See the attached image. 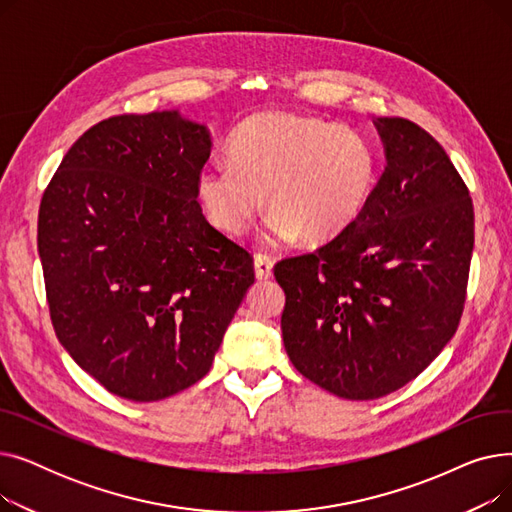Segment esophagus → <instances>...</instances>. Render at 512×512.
Returning <instances> with one entry per match:
<instances>
[{
    "mask_svg": "<svg viewBox=\"0 0 512 512\" xmlns=\"http://www.w3.org/2000/svg\"><path fill=\"white\" fill-rule=\"evenodd\" d=\"M274 276V261L270 255H255V278L270 280Z\"/></svg>",
    "mask_w": 512,
    "mask_h": 512,
    "instance_id": "obj_1",
    "label": "esophagus"
}]
</instances>
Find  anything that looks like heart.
<instances>
[{
	"mask_svg": "<svg viewBox=\"0 0 512 512\" xmlns=\"http://www.w3.org/2000/svg\"><path fill=\"white\" fill-rule=\"evenodd\" d=\"M228 153L199 170L195 188L207 220L232 236L253 226L267 195V240H330L361 218L378 182V157L361 132L311 116H251Z\"/></svg>",
	"mask_w": 512,
	"mask_h": 512,
	"instance_id": "1",
	"label": "heart"
}]
</instances>
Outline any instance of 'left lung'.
I'll list each match as a JSON object with an SVG mask.
<instances>
[{
    "label": "left lung",
    "mask_w": 512,
    "mask_h": 512,
    "mask_svg": "<svg viewBox=\"0 0 512 512\" xmlns=\"http://www.w3.org/2000/svg\"><path fill=\"white\" fill-rule=\"evenodd\" d=\"M386 168L361 218L315 253L284 259V348L340 398L386 396L432 363L465 307L473 253L469 188L442 145L378 118Z\"/></svg>",
    "instance_id": "8db88e82"
}]
</instances>
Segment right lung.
Wrapping results in <instances>:
<instances>
[{
	"label": "right lung",
	"instance_id": "right-lung-1",
	"mask_svg": "<svg viewBox=\"0 0 512 512\" xmlns=\"http://www.w3.org/2000/svg\"><path fill=\"white\" fill-rule=\"evenodd\" d=\"M209 153V130L178 112L114 116L68 149L43 193L53 330L116 396L161 400L205 378L255 282L249 251L197 201Z\"/></svg>",
	"mask_w": 512,
	"mask_h": 512
}]
</instances>
